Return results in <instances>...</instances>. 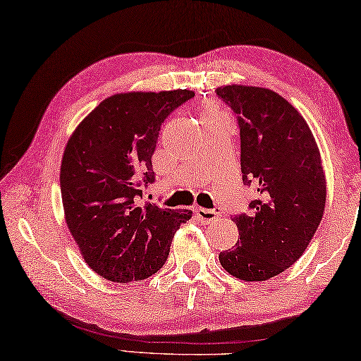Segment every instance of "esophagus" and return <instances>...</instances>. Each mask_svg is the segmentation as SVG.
I'll use <instances>...</instances> for the list:
<instances>
[{
  "label": "esophagus",
  "mask_w": 361,
  "mask_h": 361,
  "mask_svg": "<svg viewBox=\"0 0 361 361\" xmlns=\"http://www.w3.org/2000/svg\"><path fill=\"white\" fill-rule=\"evenodd\" d=\"M195 216L198 217L200 221L202 222H214L216 219H219V212H217L216 209H203V208H198L195 209Z\"/></svg>",
  "instance_id": "1"
}]
</instances>
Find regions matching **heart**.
I'll list each match as a JSON object with an SVG mask.
<instances>
[{
	"mask_svg": "<svg viewBox=\"0 0 361 361\" xmlns=\"http://www.w3.org/2000/svg\"><path fill=\"white\" fill-rule=\"evenodd\" d=\"M209 114H216V111H212V110H209V111H206L204 115H209Z\"/></svg>",
	"mask_w": 361,
	"mask_h": 361,
	"instance_id": "obj_1",
	"label": "heart"
}]
</instances>
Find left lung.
I'll use <instances>...</instances> for the list:
<instances>
[{
	"instance_id": "8db88e82",
	"label": "left lung",
	"mask_w": 361,
	"mask_h": 361,
	"mask_svg": "<svg viewBox=\"0 0 361 361\" xmlns=\"http://www.w3.org/2000/svg\"><path fill=\"white\" fill-rule=\"evenodd\" d=\"M217 97L236 115L243 184L256 200L233 217L240 240L219 254L230 275L264 281L298 261L315 235L326 202L320 152L299 111L279 94L243 85Z\"/></svg>"
}]
</instances>
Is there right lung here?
Instances as JSON below:
<instances>
[{
	"mask_svg": "<svg viewBox=\"0 0 361 361\" xmlns=\"http://www.w3.org/2000/svg\"><path fill=\"white\" fill-rule=\"evenodd\" d=\"M193 91L126 92L105 99L65 147L61 192L65 219L87 265L115 283L145 280L163 267L188 209L142 203L155 182L159 129Z\"/></svg>",
	"mask_w": 361,
	"mask_h": 361,
	"instance_id": "obj_1",
	"label": "right lung"
}]
</instances>
